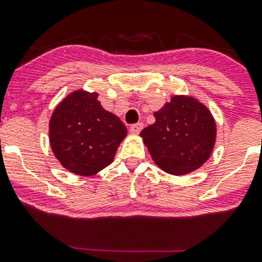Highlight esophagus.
I'll return each mask as SVG.
<instances>
[{
	"label": "esophagus",
	"instance_id": "esophagus-1",
	"mask_svg": "<svg viewBox=\"0 0 262 262\" xmlns=\"http://www.w3.org/2000/svg\"><path fill=\"white\" fill-rule=\"evenodd\" d=\"M143 127H144V124H143V123L133 124V126L129 127V133H131V134H139L143 129Z\"/></svg>",
	"mask_w": 262,
	"mask_h": 262
}]
</instances>
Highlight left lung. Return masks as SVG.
Instances as JSON below:
<instances>
[{
  "instance_id": "obj_1",
  "label": "left lung",
  "mask_w": 262,
  "mask_h": 262,
  "mask_svg": "<svg viewBox=\"0 0 262 262\" xmlns=\"http://www.w3.org/2000/svg\"><path fill=\"white\" fill-rule=\"evenodd\" d=\"M156 122L140 133L155 164L164 172L182 176L209 160L216 139L211 113L194 97L174 96L159 111Z\"/></svg>"
}]
</instances>
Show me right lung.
Here are the masks:
<instances>
[{
	"label": "right lung",
	"instance_id": "1",
	"mask_svg": "<svg viewBox=\"0 0 262 262\" xmlns=\"http://www.w3.org/2000/svg\"><path fill=\"white\" fill-rule=\"evenodd\" d=\"M97 98L96 92L75 90L56 106L50 119L53 155L78 176H94L110 165L127 135L122 120Z\"/></svg>",
	"mask_w": 262,
	"mask_h": 262
}]
</instances>
